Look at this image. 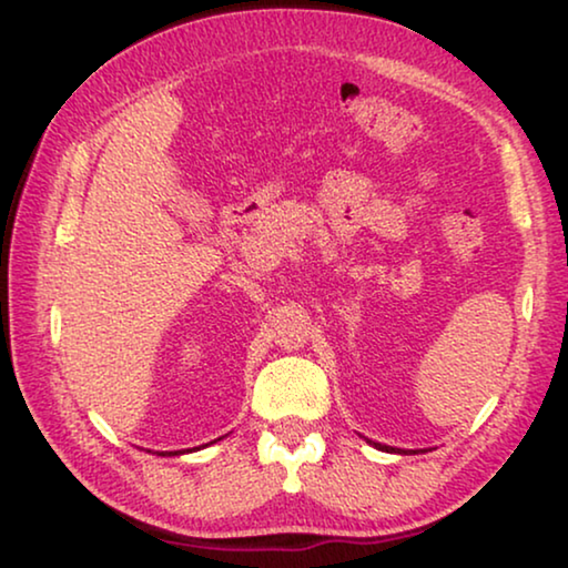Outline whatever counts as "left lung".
<instances>
[{
    "label": "left lung",
    "instance_id": "8db88e82",
    "mask_svg": "<svg viewBox=\"0 0 568 568\" xmlns=\"http://www.w3.org/2000/svg\"><path fill=\"white\" fill-rule=\"evenodd\" d=\"M367 443H371L373 447H378V450H386V453H406V450H398V447H390V445H381V443H373V440H367Z\"/></svg>",
    "mask_w": 568,
    "mask_h": 568
}]
</instances>
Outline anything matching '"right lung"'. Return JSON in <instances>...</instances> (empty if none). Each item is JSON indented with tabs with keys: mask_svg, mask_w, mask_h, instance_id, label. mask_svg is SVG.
Masks as SVG:
<instances>
[{
	"mask_svg": "<svg viewBox=\"0 0 568 568\" xmlns=\"http://www.w3.org/2000/svg\"><path fill=\"white\" fill-rule=\"evenodd\" d=\"M219 440H221V437H219ZM182 453H185V450H164V453H159V455H182Z\"/></svg>",
	"mask_w": 568,
	"mask_h": 568,
	"instance_id": "1",
	"label": "right lung"
}]
</instances>
